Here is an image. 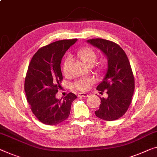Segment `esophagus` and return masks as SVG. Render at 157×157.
<instances>
[{
  "mask_svg": "<svg viewBox=\"0 0 157 157\" xmlns=\"http://www.w3.org/2000/svg\"><path fill=\"white\" fill-rule=\"evenodd\" d=\"M78 97H88V94L84 93H79L78 94Z\"/></svg>",
  "mask_w": 157,
  "mask_h": 157,
  "instance_id": "obj_1",
  "label": "esophagus"
}]
</instances>
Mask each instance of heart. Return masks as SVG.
<instances>
[{"mask_svg":"<svg viewBox=\"0 0 157 157\" xmlns=\"http://www.w3.org/2000/svg\"><path fill=\"white\" fill-rule=\"evenodd\" d=\"M76 57L80 60L83 64L87 67H92L95 63L97 59V53L95 50L93 48L86 47L79 50L76 53ZM72 64V59L70 57H68L65 59V61L62 66V71L65 76H69L70 75V69ZM107 67V60L105 58H102L98 62L96 67V72L98 74H103L105 73ZM93 78H83L76 81L74 84V88L77 90L81 91L88 90L91 85L94 83Z\"/></svg>","mask_w":157,"mask_h":157,"instance_id":"heart-1","label":"heart"}]
</instances>
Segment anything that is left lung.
<instances>
[{
	"label": "left lung",
	"mask_w": 157,
	"mask_h": 157,
	"mask_svg": "<svg viewBox=\"0 0 157 157\" xmlns=\"http://www.w3.org/2000/svg\"><path fill=\"white\" fill-rule=\"evenodd\" d=\"M98 48L107 58V70L97 90L106 91L107 98H100L101 104L95 114L100 119L112 121L121 117L128 109L135 89L131 64L124 50L119 45L102 38L87 40Z\"/></svg>",
	"instance_id": "left-lung-1"
}]
</instances>
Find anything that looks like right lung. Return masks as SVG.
I'll return each mask as SVG.
<instances>
[{
  "instance_id": "1",
  "label": "right lung",
  "mask_w": 157,
  "mask_h": 157,
  "mask_svg": "<svg viewBox=\"0 0 157 157\" xmlns=\"http://www.w3.org/2000/svg\"><path fill=\"white\" fill-rule=\"evenodd\" d=\"M77 39L61 40L40 48L33 55L26 73L25 90L31 109L36 117L46 125H57L69 117L71 106L77 98L69 93L63 100L55 95L61 87L62 57Z\"/></svg>"
}]
</instances>
